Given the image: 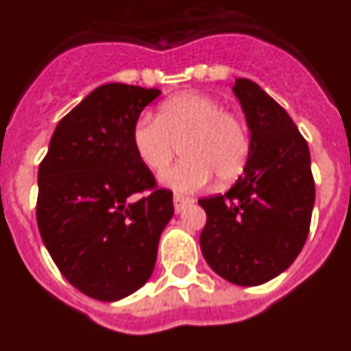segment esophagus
Wrapping results in <instances>:
<instances>
[{"mask_svg": "<svg viewBox=\"0 0 351 351\" xmlns=\"http://www.w3.org/2000/svg\"><path fill=\"white\" fill-rule=\"evenodd\" d=\"M193 202V198H189V196H182V194H175V198H173V205H175L176 212H182L185 207H189Z\"/></svg>", "mask_w": 351, "mask_h": 351, "instance_id": "34e87169", "label": "esophagus"}]
</instances>
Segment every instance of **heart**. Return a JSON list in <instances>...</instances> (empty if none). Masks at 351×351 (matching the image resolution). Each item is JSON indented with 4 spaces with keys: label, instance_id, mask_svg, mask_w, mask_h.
Listing matches in <instances>:
<instances>
[{
    "label": "heart",
    "instance_id": "obj_1",
    "mask_svg": "<svg viewBox=\"0 0 351 351\" xmlns=\"http://www.w3.org/2000/svg\"><path fill=\"white\" fill-rule=\"evenodd\" d=\"M132 144L144 167L160 173L180 148L182 160L162 175L176 193H194L234 182L250 157L248 126L237 114L225 110L210 96L187 93L167 99L157 116H143L132 130Z\"/></svg>",
    "mask_w": 351,
    "mask_h": 351
}]
</instances>
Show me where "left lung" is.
Listing matches in <instances>:
<instances>
[{
	"instance_id": "left-lung-1",
	"label": "left lung",
	"mask_w": 351,
	"mask_h": 351,
	"mask_svg": "<svg viewBox=\"0 0 351 351\" xmlns=\"http://www.w3.org/2000/svg\"><path fill=\"white\" fill-rule=\"evenodd\" d=\"M234 93L246 114L252 148L230 191L198 202L207 212L199 246L225 280L261 285L302 252L316 187L307 141L289 114L248 78H237Z\"/></svg>"
}]
</instances>
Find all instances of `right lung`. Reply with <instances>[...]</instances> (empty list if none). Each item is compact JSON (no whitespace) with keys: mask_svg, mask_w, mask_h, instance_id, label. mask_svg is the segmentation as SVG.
<instances>
[{"mask_svg":"<svg viewBox=\"0 0 351 351\" xmlns=\"http://www.w3.org/2000/svg\"><path fill=\"white\" fill-rule=\"evenodd\" d=\"M158 94L126 84L94 89L62 117L39 166L40 237L66 280L99 302L148 282L175 214L173 193L158 189L132 144L141 112Z\"/></svg>","mask_w":351,"mask_h":351,"instance_id":"1","label":"right lung"}]
</instances>
